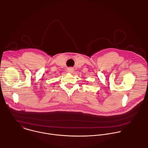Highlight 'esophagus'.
<instances>
[{
    "mask_svg": "<svg viewBox=\"0 0 148 148\" xmlns=\"http://www.w3.org/2000/svg\"><path fill=\"white\" fill-rule=\"evenodd\" d=\"M67 71L69 72V73H73V71H74V69L73 68H69L68 69H67Z\"/></svg>",
    "mask_w": 148,
    "mask_h": 148,
    "instance_id": "obj_1",
    "label": "esophagus"
}]
</instances>
